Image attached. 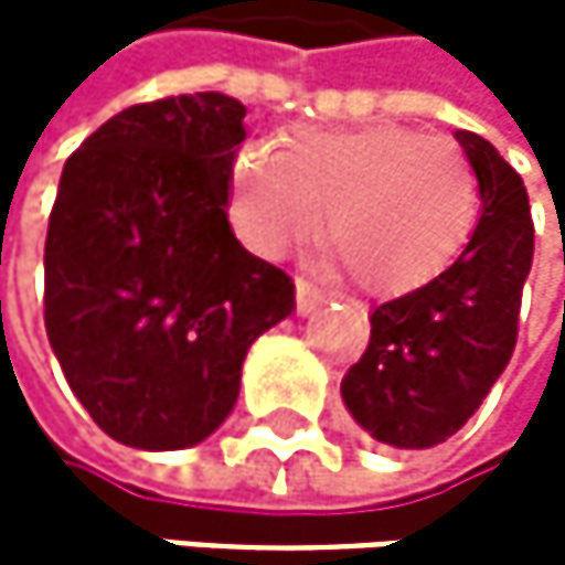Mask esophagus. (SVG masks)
Instances as JSON below:
<instances>
[{
	"mask_svg": "<svg viewBox=\"0 0 565 565\" xmlns=\"http://www.w3.org/2000/svg\"><path fill=\"white\" fill-rule=\"evenodd\" d=\"M295 301H298V311H301V315H308V311H315V308L324 301V295L311 285V280L298 277V285H295Z\"/></svg>",
	"mask_w": 565,
	"mask_h": 565,
	"instance_id": "34e87169",
	"label": "esophagus"
}]
</instances>
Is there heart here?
I'll return each instance as SVG.
<instances>
[{
	"mask_svg": "<svg viewBox=\"0 0 565 565\" xmlns=\"http://www.w3.org/2000/svg\"><path fill=\"white\" fill-rule=\"evenodd\" d=\"M359 288L427 285L461 254L478 213L471 162L444 138L399 125L295 131L285 148L250 141L233 156L226 216L250 254L285 257L315 233Z\"/></svg>",
	"mask_w": 565,
	"mask_h": 565,
	"instance_id": "heart-1",
	"label": "heart"
}]
</instances>
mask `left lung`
I'll return each instance as SVG.
<instances>
[{"mask_svg": "<svg viewBox=\"0 0 565 565\" xmlns=\"http://www.w3.org/2000/svg\"><path fill=\"white\" fill-rule=\"evenodd\" d=\"M478 175L481 220L465 254L369 315V345L342 380L355 424L390 447L458 434L505 373L519 339L535 230L522 175L475 131L454 135Z\"/></svg>", "mask_w": 565, "mask_h": 565, "instance_id": "1", "label": "left lung"}]
</instances>
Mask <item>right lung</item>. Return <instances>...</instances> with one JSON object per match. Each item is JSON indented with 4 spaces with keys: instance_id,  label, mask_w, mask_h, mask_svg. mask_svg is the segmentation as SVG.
<instances>
[{
    "instance_id": "obj_1",
    "label": "right lung",
    "mask_w": 565,
    "mask_h": 565,
    "mask_svg": "<svg viewBox=\"0 0 565 565\" xmlns=\"http://www.w3.org/2000/svg\"><path fill=\"white\" fill-rule=\"evenodd\" d=\"M244 115L216 90L131 104L63 166L43 321L74 396L118 444L206 440L247 349L295 308V280L226 220Z\"/></svg>"
}]
</instances>
